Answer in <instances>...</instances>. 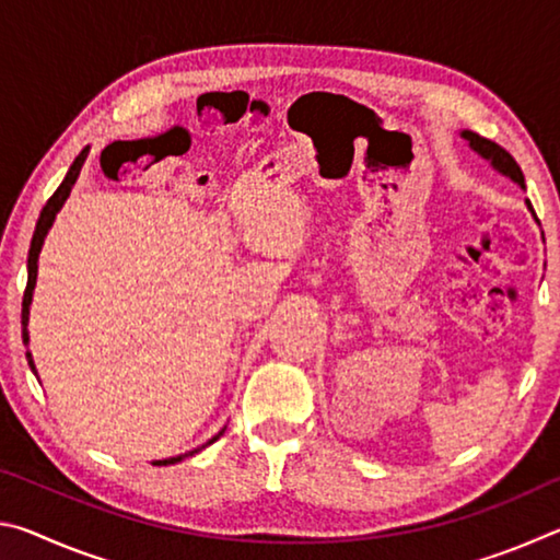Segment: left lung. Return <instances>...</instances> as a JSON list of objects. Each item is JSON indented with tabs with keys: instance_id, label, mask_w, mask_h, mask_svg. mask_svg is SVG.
<instances>
[{
	"instance_id": "8db88e82",
	"label": "left lung",
	"mask_w": 560,
	"mask_h": 560,
	"mask_svg": "<svg viewBox=\"0 0 560 560\" xmlns=\"http://www.w3.org/2000/svg\"><path fill=\"white\" fill-rule=\"evenodd\" d=\"M459 136H462L464 140H467V143H469V148L474 150V153H477L479 158L489 160V165L494 167L499 175L509 177L511 183H516L521 189H526L524 173H521V167L516 165V160L511 158L504 148L497 145V143H491V140L481 138V136H477V132H471V130H462ZM526 207H528V212L534 214V220L538 222V217H536V212H534V207H530V202H528V200H526Z\"/></svg>"
}]
</instances>
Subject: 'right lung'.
Listing matches in <instances>:
<instances>
[{
    "label": "right lung",
    "mask_w": 560,
    "mask_h": 560,
    "mask_svg": "<svg viewBox=\"0 0 560 560\" xmlns=\"http://www.w3.org/2000/svg\"><path fill=\"white\" fill-rule=\"evenodd\" d=\"M89 150H91V145H86L81 150L79 155H75V160L71 163V167H69V173H66V177H63V183L59 185V189H56V192L49 197V202L44 205V210H42V214H39V222H36V230H34V236H32V246H30V259H26V271H30V279H26V291H24V299H22V338H24V346H30V306H32V299H34V287H36V273H39V254H42V246H44V240H46V234H49V230H51V224H54V220H56V214L61 212V207H63V202L69 200V195H71V189H73V185H75V179H79V175H81V167H83V163H86V158H89ZM26 360H30V368L34 371V375H36V365H34V358H32V353L30 350H26ZM39 377V375H36ZM224 430H220V434H222ZM220 434H214V438L207 442V444H212L214 440H220ZM207 444H202V447H197V450H192V452H185V454H177V457H167V459H155L153 464L155 467H167V464H177V462H183L185 457H192V454H197V452H202Z\"/></svg>",
    "instance_id": "add662e5"
}]
</instances>
